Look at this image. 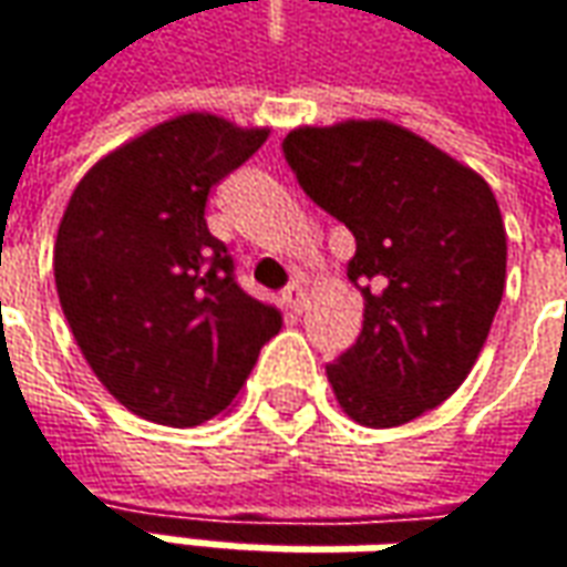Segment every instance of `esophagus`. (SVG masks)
<instances>
[{"label":"esophagus","mask_w":567,"mask_h":567,"mask_svg":"<svg viewBox=\"0 0 567 567\" xmlns=\"http://www.w3.org/2000/svg\"><path fill=\"white\" fill-rule=\"evenodd\" d=\"M282 301H285V307L291 310V313H301L303 303H307V291H303V285L301 282L288 285V288L282 291Z\"/></svg>","instance_id":"obj_1"}]
</instances>
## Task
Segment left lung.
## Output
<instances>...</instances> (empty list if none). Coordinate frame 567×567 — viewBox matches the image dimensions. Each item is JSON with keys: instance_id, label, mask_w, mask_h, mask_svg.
<instances>
[{"instance_id": "obj_1", "label": "left lung", "mask_w": 567, "mask_h": 567, "mask_svg": "<svg viewBox=\"0 0 567 567\" xmlns=\"http://www.w3.org/2000/svg\"><path fill=\"white\" fill-rule=\"evenodd\" d=\"M285 159L313 204L348 225L358 342L326 367L342 411L385 430L467 380L505 291V223L493 187L408 127L348 118L295 127Z\"/></svg>"}]
</instances>
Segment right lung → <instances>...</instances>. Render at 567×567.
Here are the masks:
<instances>
[{"label": "right lung", "mask_w": 567, "mask_h": 567, "mask_svg": "<svg viewBox=\"0 0 567 567\" xmlns=\"http://www.w3.org/2000/svg\"><path fill=\"white\" fill-rule=\"evenodd\" d=\"M269 127L185 112L106 153L62 213L52 269L84 361L118 404L163 426L228 411L282 313L250 298L204 219L209 187Z\"/></svg>", "instance_id": "right-lung-1"}]
</instances>
